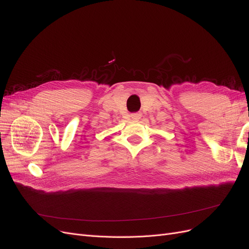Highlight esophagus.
Returning <instances> with one entry per match:
<instances>
[{"label":"esophagus","mask_w":249,"mask_h":249,"mask_svg":"<svg viewBox=\"0 0 249 249\" xmlns=\"http://www.w3.org/2000/svg\"><path fill=\"white\" fill-rule=\"evenodd\" d=\"M131 119L132 120H134V121H139V120L141 119V117H142V115L140 114V113H134V114H131Z\"/></svg>","instance_id":"obj_1"}]
</instances>
